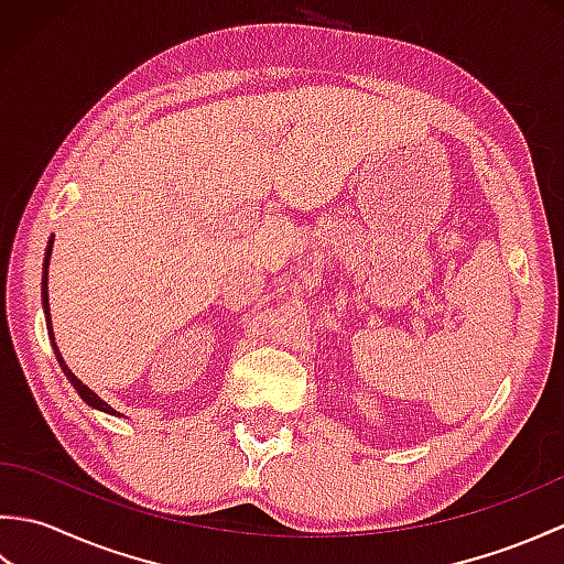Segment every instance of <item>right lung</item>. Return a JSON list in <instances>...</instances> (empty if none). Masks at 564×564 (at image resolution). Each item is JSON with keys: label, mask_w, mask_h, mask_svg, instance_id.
Segmentation results:
<instances>
[{"label": "right lung", "mask_w": 564, "mask_h": 564, "mask_svg": "<svg viewBox=\"0 0 564 564\" xmlns=\"http://www.w3.org/2000/svg\"><path fill=\"white\" fill-rule=\"evenodd\" d=\"M51 254H53V237L47 239V247H45V259H43V285H41V295H43V313H45V325H47V337H51V344H53V349H55V356H57V364H59V368H63V373L67 376V380H69V386L75 388L77 392H79V398L87 402L89 406H94V410H99V412H106V414H113V416H121L118 414L111 404H106L97 392L94 390H89L87 386H84V382L72 373V370L67 368V364H65V358H63V354L57 351V344H55V334H53V322H51V305H47V267H51Z\"/></svg>", "instance_id": "add662e5"}]
</instances>
